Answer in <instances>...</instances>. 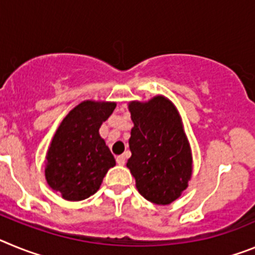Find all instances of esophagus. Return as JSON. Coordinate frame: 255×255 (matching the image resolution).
<instances>
[{
  "instance_id": "esophagus-1",
  "label": "esophagus",
  "mask_w": 255,
  "mask_h": 255,
  "mask_svg": "<svg viewBox=\"0 0 255 255\" xmlns=\"http://www.w3.org/2000/svg\"><path fill=\"white\" fill-rule=\"evenodd\" d=\"M116 162H117V164L124 166V164H125V162H126V157H125V155H119V157L116 158Z\"/></svg>"
}]
</instances>
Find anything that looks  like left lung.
I'll list each match as a JSON object with an SVG mask.
<instances>
[{"label": "left lung", "instance_id": "obj_1", "mask_svg": "<svg viewBox=\"0 0 255 255\" xmlns=\"http://www.w3.org/2000/svg\"><path fill=\"white\" fill-rule=\"evenodd\" d=\"M132 126L128 159L136 189L144 198L158 206H167L189 185L193 173L190 143L181 116L164 96L147 102L128 105Z\"/></svg>", "mask_w": 255, "mask_h": 255}]
</instances>
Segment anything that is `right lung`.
<instances>
[{"mask_svg":"<svg viewBox=\"0 0 255 255\" xmlns=\"http://www.w3.org/2000/svg\"><path fill=\"white\" fill-rule=\"evenodd\" d=\"M116 103L83 101L61 121L46 153L44 176L49 188L70 202L87 199L100 189L116 164L100 128Z\"/></svg>","mask_w":255,"mask_h":255,"instance_id":"1","label":"right lung"}]
</instances>
